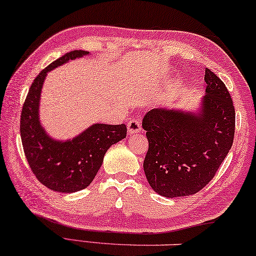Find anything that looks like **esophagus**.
Instances as JSON below:
<instances>
[{"label":"esophagus","mask_w":256,"mask_h":256,"mask_svg":"<svg viewBox=\"0 0 256 256\" xmlns=\"http://www.w3.org/2000/svg\"><path fill=\"white\" fill-rule=\"evenodd\" d=\"M128 132L132 135V134H136L140 130V120L138 118H135V119H130L128 121Z\"/></svg>","instance_id":"34e87169"}]
</instances>
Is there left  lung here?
Instances as JSON below:
<instances>
[{"instance_id":"1","label":"left lung","mask_w":256,"mask_h":256,"mask_svg":"<svg viewBox=\"0 0 256 256\" xmlns=\"http://www.w3.org/2000/svg\"><path fill=\"white\" fill-rule=\"evenodd\" d=\"M205 82L199 113L154 108L143 118L148 140L143 168L160 196L196 194L213 180L232 146L236 113L230 94L210 68Z\"/></svg>"}]
</instances>
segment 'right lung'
Segmentation results:
<instances>
[{
  "mask_svg": "<svg viewBox=\"0 0 256 256\" xmlns=\"http://www.w3.org/2000/svg\"><path fill=\"white\" fill-rule=\"evenodd\" d=\"M89 52L74 50L51 62L34 78L20 116L24 152L33 174L52 191L72 194L90 186L111 145L127 136L126 124H96L76 138L60 142L46 135L38 120V102L46 73Z\"/></svg>",
  "mask_w": 256,
  "mask_h": 256,
  "instance_id": "right-lung-1",
  "label": "right lung"
}]
</instances>
